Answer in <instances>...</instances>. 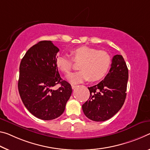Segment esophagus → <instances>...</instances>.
<instances>
[{"instance_id":"obj_1","label":"esophagus","mask_w":150,"mask_h":150,"mask_svg":"<svg viewBox=\"0 0 150 150\" xmlns=\"http://www.w3.org/2000/svg\"><path fill=\"white\" fill-rule=\"evenodd\" d=\"M71 87H72L73 89H75L76 87H77V85H71Z\"/></svg>"}]
</instances>
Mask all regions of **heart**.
I'll list each match as a JSON object with an SVG mask.
<instances>
[{"label":"heart","mask_w":150,"mask_h":150,"mask_svg":"<svg viewBox=\"0 0 150 150\" xmlns=\"http://www.w3.org/2000/svg\"><path fill=\"white\" fill-rule=\"evenodd\" d=\"M71 58L75 63H79V71L71 73L67 79L72 84H78L89 79L97 81L101 79L110 68L111 59L108 52L93 47L81 46L71 51ZM66 54H58L57 67L64 73H69L73 68V61Z\"/></svg>","instance_id":"1"}]
</instances>
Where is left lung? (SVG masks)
Here are the masks:
<instances>
[{
    "mask_svg": "<svg viewBox=\"0 0 150 150\" xmlns=\"http://www.w3.org/2000/svg\"><path fill=\"white\" fill-rule=\"evenodd\" d=\"M127 81L128 69L124 59L116 54L105 79L88 87L89 98L82 105L85 116L95 122H104L115 115L125 102Z\"/></svg>",
    "mask_w": 150,
    "mask_h": 150,
    "instance_id": "left-lung-1",
    "label": "left lung"
}]
</instances>
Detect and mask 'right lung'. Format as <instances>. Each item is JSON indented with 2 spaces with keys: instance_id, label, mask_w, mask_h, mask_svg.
I'll return each mask as SVG.
<instances>
[{
  "instance_id": "obj_1",
  "label": "right lung",
  "mask_w": 150,
  "mask_h": 150,
  "mask_svg": "<svg viewBox=\"0 0 150 150\" xmlns=\"http://www.w3.org/2000/svg\"><path fill=\"white\" fill-rule=\"evenodd\" d=\"M59 49L51 41H42L28 50L21 60L18 89L28 111L42 120L57 118L64 112L72 93L71 85L63 80L56 65ZM61 87L52 89L56 84Z\"/></svg>"
}]
</instances>
